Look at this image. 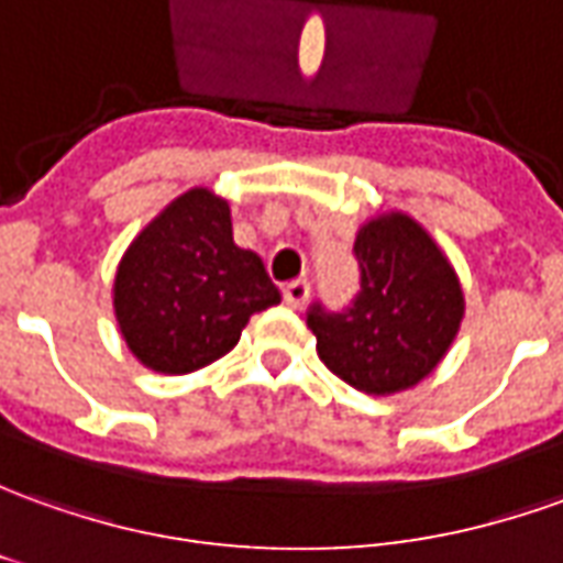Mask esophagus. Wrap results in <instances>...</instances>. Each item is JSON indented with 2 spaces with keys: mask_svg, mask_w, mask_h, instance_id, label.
Wrapping results in <instances>:
<instances>
[{
  "mask_svg": "<svg viewBox=\"0 0 563 563\" xmlns=\"http://www.w3.org/2000/svg\"><path fill=\"white\" fill-rule=\"evenodd\" d=\"M282 297H285V303H288L290 309H303L306 300H309V282H306V278L290 282V285H285V290H282Z\"/></svg>",
  "mask_w": 563,
  "mask_h": 563,
  "instance_id": "obj_1",
  "label": "esophagus"
}]
</instances>
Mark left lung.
<instances>
[{"label": "left lung", "mask_w": 563, "mask_h": 563, "mask_svg": "<svg viewBox=\"0 0 563 563\" xmlns=\"http://www.w3.org/2000/svg\"><path fill=\"white\" fill-rule=\"evenodd\" d=\"M362 294L343 316L309 312L319 358L364 395L413 389L453 346L466 297L441 244L405 211L364 220L355 235Z\"/></svg>", "instance_id": "8db88e82"}]
</instances>
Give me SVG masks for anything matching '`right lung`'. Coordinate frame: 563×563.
I'll list each match as a JSON object with an SVG mask.
<instances>
[{
	"mask_svg": "<svg viewBox=\"0 0 563 563\" xmlns=\"http://www.w3.org/2000/svg\"><path fill=\"white\" fill-rule=\"evenodd\" d=\"M282 303L263 260L232 239L230 201L192 186L143 227L115 266L112 312L131 355L168 377L223 358L254 312Z\"/></svg>",
	"mask_w": 563,
	"mask_h": 563,
	"instance_id": "obj_1",
	"label": "right lung"
}]
</instances>
